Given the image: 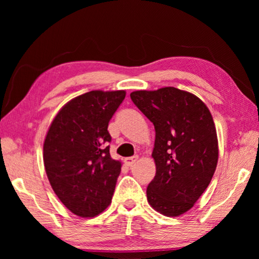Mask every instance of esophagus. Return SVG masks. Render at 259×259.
Here are the masks:
<instances>
[{
    "label": "esophagus",
    "instance_id": "esophagus-1",
    "mask_svg": "<svg viewBox=\"0 0 259 259\" xmlns=\"http://www.w3.org/2000/svg\"><path fill=\"white\" fill-rule=\"evenodd\" d=\"M138 161V156L137 155H135V156H130V157H125L124 159V162H125V164L126 165H129V166H131L133 164H135L136 162Z\"/></svg>",
    "mask_w": 259,
    "mask_h": 259
}]
</instances>
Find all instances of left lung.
I'll return each mask as SVG.
<instances>
[{"mask_svg":"<svg viewBox=\"0 0 259 259\" xmlns=\"http://www.w3.org/2000/svg\"><path fill=\"white\" fill-rule=\"evenodd\" d=\"M130 97L155 128L156 174L146 190L148 202L164 216H179L194 205L216 170L211 113L196 96L174 87L134 91Z\"/></svg>","mask_w":259,"mask_h":259,"instance_id":"8db88e82","label":"left lung"}]
</instances>
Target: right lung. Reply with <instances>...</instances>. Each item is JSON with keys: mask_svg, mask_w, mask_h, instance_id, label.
<instances>
[{"mask_svg": "<svg viewBox=\"0 0 259 259\" xmlns=\"http://www.w3.org/2000/svg\"><path fill=\"white\" fill-rule=\"evenodd\" d=\"M125 91L94 90L72 99L52 121L43 161L52 190L80 217H95L112 201L121 162L109 154L107 126Z\"/></svg>", "mask_w": 259, "mask_h": 259, "instance_id": "right-lung-1", "label": "right lung"}]
</instances>
